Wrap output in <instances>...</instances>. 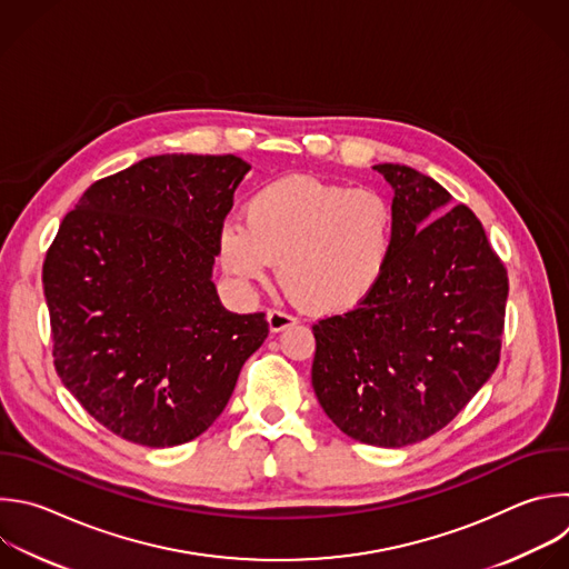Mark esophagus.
<instances>
[{
  "mask_svg": "<svg viewBox=\"0 0 569 569\" xmlns=\"http://www.w3.org/2000/svg\"><path fill=\"white\" fill-rule=\"evenodd\" d=\"M266 317H268V326H270L272 332H279V330H283V328L297 323V319H295L292 315L283 312V310H268Z\"/></svg>",
  "mask_w": 569,
  "mask_h": 569,
  "instance_id": "34e87169",
  "label": "esophagus"
}]
</instances>
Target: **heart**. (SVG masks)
<instances>
[{"label":"heart","mask_w":569,"mask_h":569,"mask_svg":"<svg viewBox=\"0 0 569 569\" xmlns=\"http://www.w3.org/2000/svg\"><path fill=\"white\" fill-rule=\"evenodd\" d=\"M243 219L246 226L228 221L219 232L223 270L248 288L279 261L286 290L317 315H343L368 301L398 250V214L385 194L315 176L263 184Z\"/></svg>","instance_id":"b5f03b06"}]
</instances>
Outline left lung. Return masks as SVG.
Segmentation results:
<instances>
[{
    "label": "left lung",
    "instance_id": "obj_1",
    "mask_svg": "<svg viewBox=\"0 0 569 569\" xmlns=\"http://www.w3.org/2000/svg\"><path fill=\"white\" fill-rule=\"evenodd\" d=\"M372 169L396 189V259L368 301L312 326V389L339 431L396 449L445 429L489 380L509 279L440 182L407 164Z\"/></svg>",
    "mask_w": 569,
    "mask_h": 569
}]
</instances>
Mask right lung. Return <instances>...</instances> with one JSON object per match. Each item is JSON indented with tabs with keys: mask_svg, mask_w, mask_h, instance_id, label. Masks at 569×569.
<instances>
[{
	"mask_svg": "<svg viewBox=\"0 0 569 569\" xmlns=\"http://www.w3.org/2000/svg\"><path fill=\"white\" fill-rule=\"evenodd\" d=\"M239 156L162 153L96 180L53 239L42 283L62 385L142 447L199 438L223 413L263 312L223 308L212 281Z\"/></svg>",
	"mask_w": 569,
	"mask_h": 569,
	"instance_id": "right-lung-1",
	"label": "right lung"
}]
</instances>
